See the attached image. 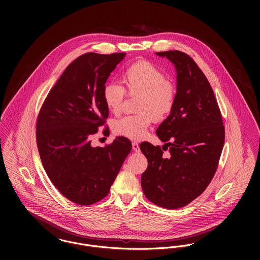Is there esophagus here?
<instances>
[{
    "instance_id": "esophagus-1",
    "label": "esophagus",
    "mask_w": 260,
    "mask_h": 260,
    "mask_svg": "<svg viewBox=\"0 0 260 260\" xmlns=\"http://www.w3.org/2000/svg\"><path fill=\"white\" fill-rule=\"evenodd\" d=\"M132 148L135 151V152H139L140 148H139V144L137 142H133L132 143Z\"/></svg>"
}]
</instances>
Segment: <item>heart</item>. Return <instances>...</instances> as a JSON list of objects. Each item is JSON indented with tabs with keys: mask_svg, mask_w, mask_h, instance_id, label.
Listing matches in <instances>:
<instances>
[{
	"mask_svg": "<svg viewBox=\"0 0 260 260\" xmlns=\"http://www.w3.org/2000/svg\"><path fill=\"white\" fill-rule=\"evenodd\" d=\"M124 88L108 82L102 90L103 101L109 111L118 114L122 109L126 94L137 96L133 115L124 116L113 124V131L132 140L145 137L152 120L164 121L173 111L177 91L167 76L149 61H139L129 66L122 75Z\"/></svg>",
	"mask_w": 260,
	"mask_h": 260,
	"instance_id": "obj_1",
	"label": "heart"
}]
</instances>
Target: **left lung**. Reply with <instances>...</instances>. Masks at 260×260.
I'll list each match as a JSON object with an SVG mask.
<instances>
[{
	"label": "left lung",
	"instance_id": "obj_1",
	"mask_svg": "<svg viewBox=\"0 0 260 260\" xmlns=\"http://www.w3.org/2000/svg\"><path fill=\"white\" fill-rule=\"evenodd\" d=\"M177 71V97L173 111L157 128L163 147L142 142L148 160L141 185L152 203L183 207L211 182L221 156L225 129L214 92L195 61L181 51L158 52ZM164 150L169 153L165 155Z\"/></svg>",
	"mask_w": 260,
	"mask_h": 260
}]
</instances>
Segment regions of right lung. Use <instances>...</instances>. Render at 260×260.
<instances>
[{
    "instance_id": "add662e5",
    "label": "right lung",
    "mask_w": 260,
    "mask_h": 260,
    "mask_svg": "<svg viewBox=\"0 0 260 260\" xmlns=\"http://www.w3.org/2000/svg\"><path fill=\"white\" fill-rule=\"evenodd\" d=\"M126 53H86L68 65L48 93L36 124L44 169L70 201L91 205L110 191L132 144L117 137L105 147H92L91 137L106 123L109 110L102 90ZM109 132L105 126L103 134Z\"/></svg>"
}]
</instances>
